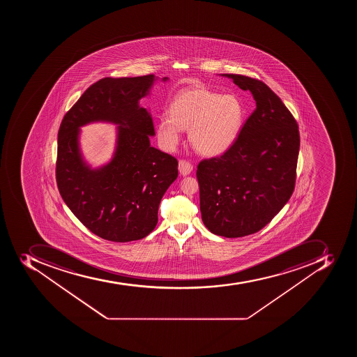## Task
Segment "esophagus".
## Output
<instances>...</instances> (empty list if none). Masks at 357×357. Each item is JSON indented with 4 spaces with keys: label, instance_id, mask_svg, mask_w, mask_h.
<instances>
[{
    "label": "esophagus",
    "instance_id": "obj_1",
    "mask_svg": "<svg viewBox=\"0 0 357 357\" xmlns=\"http://www.w3.org/2000/svg\"><path fill=\"white\" fill-rule=\"evenodd\" d=\"M192 171H193V165L191 163L183 160L178 162V172H180L181 175L186 176V175L191 174Z\"/></svg>",
    "mask_w": 357,
    "mask_h": 357
}]
</instances>
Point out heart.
Returning <instances> with one entry per match:
<instances>
[{
	"instance_id": "obj_1",
	"label": "heart",
	"mask_w": 357,
	"mask_h": 357,
	"mask_svg": "<svg viewBox=\"0 0 357 357\" xmlns=\"http://www.w3.org/2000/svg\"><path fill=\"white\" fill-rule=\"evenodd\" d=\"M169 117H160L156 134L160 146L174 151L182 130H188V141L199 154L213 158L236 143L245 121V107L236 95H221L195 86L181 90L169 105Z\"/></svg>"
}]
</instances>
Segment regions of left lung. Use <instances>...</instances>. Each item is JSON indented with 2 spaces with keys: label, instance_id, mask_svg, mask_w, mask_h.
Segmentation results:
<instances>
[{
  "label": "left lung",
  "instance_id": "1",
  "mask_svg": "<svg viewBox=\"0 0 357 357\" xmlns=\"http://www.w3.org/2000/svg\"><path fill=\"white\" fill-rule=\"evenodd\" d=\"M221 76L249 90L257 108L229 151L199 162V210L211 232L240 238L261 230L289 201L301 137L291 112L267 84L241 75Z\"/></svg>",
  "mask_w": 357,
  "mask_h": 357
}]
</instances>
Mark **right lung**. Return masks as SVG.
<instances>
[{"label": "right lung", "instance_id": "right-lung-1", "mask_svg": "<svg viewBox=\"0 0 357 357\" xmlns=\"http://www.w3.org/2000/svg\"><path fill=\"white\" fill-rule=\"evenodd\" d=\"M158 80L169 78L100 79L60 125L56 166L60 195L77 219L102 239L130 242L149 236L158 225L160 199L178 174L176 158L151 146L154 125L139 105ZM91 122L118 125L114 154L96 169L79 147V128Z\"/></svg>", "mask_w": 357, "mask_h": 357}]
</instances>
